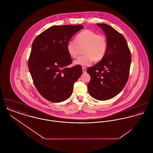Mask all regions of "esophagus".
<instances>
[{
  "mask_svg": "<svg viewBox=\"0 0 153 153\" xmlns=\"http://www.w3.org/2000/svg\"><path fill=\"white\" fill-rule=\"evenodd\" d=\"M82 72H83V73H85L87 72V69L83 67L82 68Z\"/></svg>",
  "mask_w": 153,
  "mask_h": 153,
  "instance_id": "1",
  "label": "esophagus"
}]
</instances>
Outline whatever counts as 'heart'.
<instances>
[{
  "label": "heart",
  "mask_w": 153,
  "mask_h": 153,
  "mask_svg": "<svg viewBox=\"0 0 153 153\" xmlns=\"http://www.w3.org/2000/svg\"><path fill=\"white\" fill-rule=\"evenodd\" d=\"M66 51L72 58H76L83 48L84 54L74 62L76 65L87 66L95 62L101 61L105 56L107 49L106 37L89 30L85 29L75 37V42L70 41L66 45Z\"/></svg>",
  "instance_id": "obj_1"
}]
</instances>
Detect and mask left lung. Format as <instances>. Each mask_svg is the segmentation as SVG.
Segmentation results:
<instances>
[{"label": "left lung", "instance_id": "8db88e82", "mask_svg": "<svg viewBox=\"0 0 153 153\" xmlns=\"http://www.w3.org/2000/svg\"><path fill=\"white\" fill-rule=\"evenodd\" d=\"M107 36V49L104 58L89 67L88 84L94 98L105 101L118 95L127 82L131 62L130 51L124 36L107 24L97 23Z\"/></svg>", "mask_w": 153, "mask_h": 153}]
</instances>
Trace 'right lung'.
I'll return each instance as SVG.
<instances>
[{
	"instance_id": "add662e5",
	"label": "right lung",
	"mask_w": 153,
	"mask_h": 153,
	"mask_svg": "<svg viewBox=\"0 0 153 153\" xmlns=\"http://www.w3.org/2000/svg\"><path fill=\"white\" fill-rule=\"evenodd\" d=\"M83 28L81 25L51 26L32 43L29 70L38 91L51 102L69 98L74 83L82 74L81 66L68 68L72 61L66 47L72 36Z\"/></svg>"
}]
</instances>
